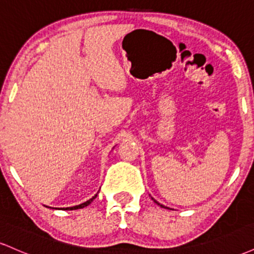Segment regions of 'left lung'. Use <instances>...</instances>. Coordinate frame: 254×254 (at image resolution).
Wrapping results in <instances>:
<instances>
[{
	"instance_id": "8db88e82",
	"label": "left lung",
	"mask_w": 254,
	"mask_h": 254,
	"mask_svg": "<svg viewBox=\"0 0 254 254\" xmlns=\"http://www.w3.org/2000/svg\"><path fill=\"white\" fill-rule=\"evenodd\" d=\"M154 202H155V203H157V202H156V200H154ZM157 204H159V203H157ZM159 205H160V204H159ZM161 206H162V208H165V206H164V205H161Z\"/></svg>"
}]
</instances>
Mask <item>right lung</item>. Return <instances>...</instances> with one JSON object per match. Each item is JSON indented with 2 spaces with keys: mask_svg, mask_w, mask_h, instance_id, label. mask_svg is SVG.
<instances>
[{
  "mask_svg": "<svg viewBox=\"0 0 254 254\" xmlns=\"http://www.w3.org/2000/svg\"><path fill=\"white\" fill-rule=\"evenodd\" d=\"M95 197H97V194H95L94 197L90 198L89 200H87V202H84V203H82V204H80V205H75V206H71V208H65V209H69V210H76V209H82V208H84V206L89 205V204L93 202V199H95Z\"/></svg>",
  "mask_w": 254,
  "mask_h": 254,
  "instance_id": "add662e5",
  "label": "right lung"
}]
</instances>
